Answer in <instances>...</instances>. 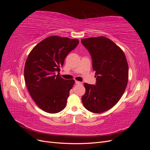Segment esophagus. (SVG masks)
<instances>
[{
  "label": "esophagus",
  "instance_id": "esophagus-1",
  "mask_svg": "<svg viewBox=\"0 0 150 150\" xmlns=\"http://www.w3.org/2000/svg\"><path fill=\"white\" fill-rule=\"evenodd\" d=\"M75 83H76V84H82V83L79 82V81H75Z\"/></svg>",
  "mask_w": 150,
  "mask_h": 150
}]
</instances>
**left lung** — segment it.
Instances as JSON below:
<instances>
[{
  "label": "left lung",
  "instance_id": "obj_1",
  "mask_svg": "<svg viewBox=\"0 0 150 150\" xmlns=\"http://www.w3.org/2000/svg\"><path fill=\"white\" fill-rule=\"evenodd\" d=\"M88 50L96 71V84L84 83L86 93L81 98L88 111L100 113L119 101L128 81V65L124 52L107 38L100 36L81 39Z\"/></svg>",
  "mask_w": 150,
  "mask_h": 150
}]
</instances>
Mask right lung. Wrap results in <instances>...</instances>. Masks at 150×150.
<instances>
[{
  "label": "right lung",
  "instance_id": "right-lung-1",
  "mask_svg": "<svg viewBox=\"0 0 150 150\" xmlns=\"http://www.w3.org/2000/svg\"><path fill=\"white\" fill-rule=\"evenodd\" d=\"M77 39L51 35L32 49L24 67V79L32 98L41 110L57 113L64 109L74 79L59 76L66 57L79 44Z\"/></svg>",
  "mask_w": 150,
  "mask_h": 150
}]
</instances>
